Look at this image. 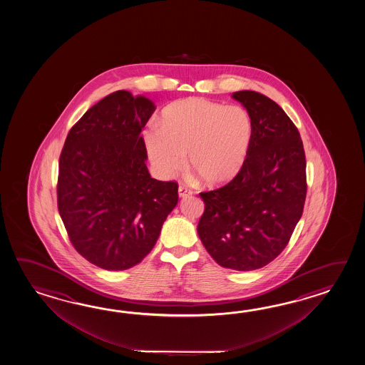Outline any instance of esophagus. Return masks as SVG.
<instances>
[{"label": "esophagus", "mask_w": 365, "mask_h": 365, "mask_svg": "<svg viewBox=\"0 0 365 365\" xmlns=\"http://www.w3.org/2000/svg\"><path fill=\"white\" fill-rule=\"evenodd\" d=\"M192 194H193V192H192V189H189L187 186H179V195L180 197H181V198H185V197H189V195H192Z\"/></svg>", "instance_id": "1"}]
</instances>
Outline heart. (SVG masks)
<instances>
[{"instance_id":"b5f03b06","label":"heart","mask_w":365,"mask_h":365,"mask_svg":"<svg viewBox=\"0 0 365 365\" xmlns=\"http://www.w3.org/2000/svg\"><path fill=\"white\" fill-rule=\"evenodd\" d=\"M252 121L240 107L202 98L176 101L165 109L162 125L153 121L143 132L148 156L163 176L185 164L205 184L223 185L240 172L252 142Z\"/></svg>"}]
</instances>
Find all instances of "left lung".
Returning a JSON list of instances; mask_svg holds the SVG:
<instances>
[{"label": "left lung", "instance_id": "1", "mask_svg": "<svg viewBox=\"0 0 365 365\" xmlns=\"http://www.w3.org/2000/svg\"><path fill=\"white\" fill-rule=\"evenodd\" d=\"M232 98L252 121L248 156L228 184L200 193L205 211L197 231L217 264L250 272L287 247L303 215L307 160L300 133L275 101L249 90Z\"/></svg>", "mask_w": 365, "mask_h": 365}]
</instances>
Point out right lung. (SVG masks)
I'll list each match as a JSON object with an SVG mask.
<instances>
[{"mask_svg": "<svg viewBox=\"0 0 365 365\" xmlns=\"http://www.w3.org/2000/svg\"><path fill=\"white\" fill-rule=\"evenodd\" d=\"M154 103L120 90L78 120L58 160L57 206L81 256L104 270H126L154 248L179 201L176 181H159L146 167L140 132Z\"/></svg>", "mask_w": 365, "mask_h": 365, "instance_id": "right-lung-1", "label": "right lung"}]
</instances>
